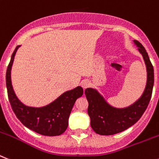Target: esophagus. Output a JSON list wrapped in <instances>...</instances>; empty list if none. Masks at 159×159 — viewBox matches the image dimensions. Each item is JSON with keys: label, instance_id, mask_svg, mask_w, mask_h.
<instances>
[{"label": "esophagus", "instance_id": "1", "mask_svg": "<svg viewBox=\"0 0 159 159\" xmlns=\"http://www.w3.org/2000/svg\"><path fill=\"white\" fill-rule=\"evenodd\" d=\"M81 85H82V86L83 88H87L88 86H90V82L88 80H83L82 83H81Z\"/></svg>", "mask_w": 159, "mask_h": 159}]
</instances>
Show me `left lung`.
Segmentation results:
<instances>
[{"label": "left lung", "mask_w": 159, "mask_h": 159, "mask_svg": "<svg viewBox=\"0 0 159 159\" xmlns=\"http://www.w3.org/2000/svg\"><path fill=\"white\" fill-rule=\"evenodd\" d=\"M145 61L147 69V83L141 98L126 108H116L110 106L99 93L92 88H87L85 94L89 102L88 115L90 125L94 132L100 135H113L125 131L139 120L147 108L154 86V67L148 53L141 43L134 40Z\"/></svg>", "instance_id": "1"}]
</instances>
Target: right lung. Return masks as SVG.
Segmentation results:
<instances>
[{"label": "right lung", "instance_id": "obj_1", "mask_svg": "<svg viewBox=\"0 0 159 159\" xmlns=\"http://www.w3.org/2000/svg\"><path fill=\"white\" fill-rule=\"evenodd\" d=\"M16 47L6 71V87L12 109L21 122L32 131L44 136H59L66 130L69 117L77 98L83 94V89L77 86L61 94L54 102L43 107H31L24 105L17 98L11 83L12 65L19 48Z\"/></svg>", "mask_w": 159, "mask_h": 159}]
</instances>
